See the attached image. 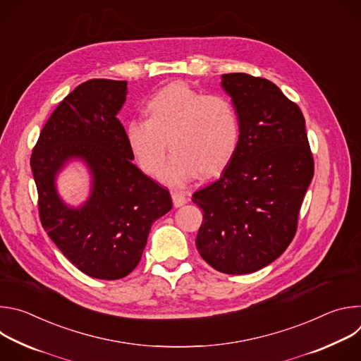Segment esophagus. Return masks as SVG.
I'll return each mask as SVG.
<instances>
[{
  "label": "esophagus",
  "instance_id": "esophagus-1",
  "mask_svg": "<svg viewBox=\"0 0 361 361\" xmlns=\"http://www.w3.org/2000/svg\"><path fill=\"white\" fill-rule=\"evenodd\" d=\"M171 197H173L174 207H181V205H184L187 202V197L181 191H173Z\"/></svg>",
  "mask_w": 361,
  "mask_h": 361
}]
</instances>
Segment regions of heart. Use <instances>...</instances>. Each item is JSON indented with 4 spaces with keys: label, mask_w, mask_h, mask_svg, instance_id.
<instances>
[{
    "label": "heart",
    "mask_w": 361,
    "mask_h": 361,
    "mask_svg": "<svg viewBox=\"0 0 361 361\" xmlns=\"http://www.w3.org/2000/svg\"><path fill=\"white\" fill-rule=\"evenodd\" d=\"M145 120L126 126V140L134 160L148 176H157L166 160L167 141L173 151L161 178L181 184L197 173L221 174L240 144V117L224 95H207L185 84H171L154 94Z\"/></svg>",
    "instance_id": "heart-1"
}]
</instances>
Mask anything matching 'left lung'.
Masks as SVG:
<instances>
[{
	"mask_svg": "<svg viewBox=\"0 0 361 361\" xmlns=\"http://www.w3.org/2000/svg\"><path fill=\"white\" fill-rule=\"evenodd\" d=\"M221 87L240 117V144L221 177L192 194L202 210L195 247L217 271L248 274L294 238L314 160L300 107L276 84L231 73Z\"/></svg>",
	"mask_w": 361,
	"mask_h": 361,
	"instance_id": "1",
	"label": "left lung"
}]
</instances>
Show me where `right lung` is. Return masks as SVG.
<instances>
[{
	"label": "right lung",
	"mask_w": 361,
	"mask_h": 361,
	"mask_svg": "<svg viewBox=\"0 0 361 361\" xmlns=\"http://www.w3.org/2000/svg\"><path fill=\"white\" fill-rule=\"evenodd\" d=\"M127 81L88 80L51 114L32 149L39 220L54 244L84 274L118 280L140 263L151 224L173 207L169 190L133 164L117 118ZM71 159L92 173V192L80 208L58 195L55 177Z\"/></svg>",
	"instance_id": "obj_1"
}]
</instances>
